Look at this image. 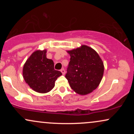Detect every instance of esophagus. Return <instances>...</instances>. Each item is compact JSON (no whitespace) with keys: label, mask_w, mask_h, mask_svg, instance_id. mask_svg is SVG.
Masks as SVG:
<instances>
[{"label":"esophagus","mask_w":134,"mask_h":134,"mask_svg":"<svg viewBox=\"0 0 134 134\" xmlns=\"http://www.w3.org/2000/svg\"><path fill=\"white\" fill-rule=\"evenodd\" d=\"M60 71H61V72H62V74H63V75H65V70H64V69H61Z\"/></svg>","instance_id":"1"}]
</instances>
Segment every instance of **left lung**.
Returning a JSON list of instances; mask_svg holds the SVG:
<instances>
[{
  "mask_svg": "<svg viewBox=\"0 0 134 134\" xmlns=\"http://www.w3.org/2000/svg\"><path fill=\"white\" fill-rule=\"evenodd\" d=\"M67 52L70 58L66 79L74 91L81 95L88 94L100 84L103 62L94 49L84 44Z\"/></svg>",
  "mask_w": 134,
  "mask_h": 134,
  "instance_id": "left-lung-1",
  "label": "left lung"
}]
</instances>
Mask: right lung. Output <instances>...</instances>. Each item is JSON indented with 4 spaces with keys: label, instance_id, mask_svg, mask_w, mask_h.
Masks as SVG:
<instances>
[{
    "label": "right lung",
    "instance_id": "1",
    "mask_svg": "<svg viewBox=\"0 0 134 134\" xmlns=\"http://www.w3.org/2000/svg\"><path fill=\"white\" fill-rule=\"evenodd\" d=\"M61 72L54 69V63L47 58V50L34 52L23 66V76L26 83L35 91L47 93L55 86Z\"/></svg>",
    "mask_w": 134,
    "mask_h": 134
}]
</instances>
